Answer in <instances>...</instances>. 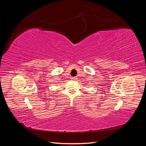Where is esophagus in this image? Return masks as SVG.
Masks as SVG:
<instances>
[{"label":"esophagus","instance_id":"esophagus-1","mask_svg":"<svg viewBox=\"0 0 146 146\" xmlns=\"http://www.w3.org/2000/svg\"><path fill=\"white\" fill-rule=\"evenodd\" d=\"M77 77H71V80H77Z\"/></svg>","mask_w":146,"mask_h":146}]
</instances>
